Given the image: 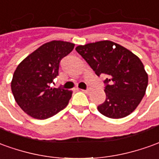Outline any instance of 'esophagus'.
Here are the masks:
<instances>
[{
    "mask_svg": "<svg viewBox=\"0 0 159 159\" xmlns=\"http://www.w3.org/2000/svg\"><path fill=\"white\" fill-rule=\"evenodd\" d=\"M82 91L83 92H84V93H86V94H89V93H90V89H82Z\"/></svg>",
    "mask_w": 159,
    "mask_h": 159,
    "instance_id": "obj_1",
    "label": "esophagus"
}]
</instances>
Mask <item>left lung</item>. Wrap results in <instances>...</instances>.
<instances>
[{
  "label": "left lung",
  "instance_id": "8db88e82",
  "mask_svg": "<svg viewBox=\"0 0 159 159\" xmlns=\"http://www.w3.org/2000/svg\"><path fill=\"white\" fill-rule=\"evenodd\" d=\"M76 51L97 76H107L106 100L97 107L99 112L112 119L133 113L148 84V75L141 60L128 49L110 40L78 45Z\"/></svg>",
  "mask_w": 159,
  "mask_h": 159
}]
</instances>
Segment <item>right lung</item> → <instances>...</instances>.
<instances>
[{"mask_svg":"<svg viewBox=\"0 0 159 159\" xmlns=\"http://www.w3.org/2000/svg\"><path fill=\"white\" fill-rule=\"evenodd\" d=\"M75 44L61 40L47 42L29 54L17 66L11 82L14 100L22 110L38 120H45L63 110L72 91L51 88L58 76L59 63Z\"/></svg>","mask_w":159,"mask_h":159,"instance_id":"add662e5","label":"right lung"}]
</instances>
